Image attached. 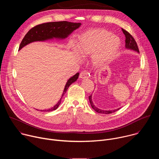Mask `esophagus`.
I'll list each match as a JSON object with an SVG mask.
<instances>
[{"instance_id": "obj_1", "label": "esophagus", "mask_w": 159, "mask_h": 159, "mask_svg": "<svg viewBox=\"0 0 159 159\" xmlns=\"http://www.w3.org/2000/svg\"><path fill=\"white\" fill-rule=\"evenodd\" d=\"M89 73L86 70L82 71L80 74V78H81L82 79H87V78H89Z\"/></svg>"}]
</instances>
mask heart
<instances>
[{"instance_id":"obj_1","label":"heart","mask_w":159,"mask_h":159,"mask_svg":"<svg viewBox=\"0 0 159 159\" xmlns=\"http://www.w3.org/2000/svg\"><path fill=\"white\" fill-rule=\"evenodd\" d=\"M120 39L105 30L90 29L82 33L77 42L78 53L82 57L93 55V60L102 65L112 60L116 55L120 47Z\"/></svg>"}]
</instances>
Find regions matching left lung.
<instances>
[{
    "mask_svg": "<svg viewBox=\"0 0 159 159\" xmlns=\"http://www.w3.org/2000/svg\"><path fill=\"white\" fill-rule=\"evenodd\" d=\"M122 31L123 33V34L125 36V47L127 49H129V50H132L134 51H136L139 53V47L137 42L135 41L134 39L133 38V37L128 32L126 31L125 30L121 28ZM89 101L90 103V105H91V107H93V109L96 111L97 112L99 113H102V114H111L112 112H115V111L119 110L120 108L115 109V110H109V111H104V110H102L101 109L98 108L97 107H96L94 106V104H93V102L92 101V95H90V96H89Z\"/></svg>",
    "mask_w": 159,
    "mask_h": 159,
    "instance_id": "left-lung-1",
    "label": "left lung"
}]
</instances>
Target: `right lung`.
Wrapping results in <instances>:
<instances>
[{
    "instance_id": "1",
    "label": "right lung",
    "mask_w": 159,
    "mask_h": 159,
    "mask_svg": "<svg viewBox=\"0 0 159 159\" xmlns=\"http://www.w3.org/2000/svg\"><path fill=\"white\" fill-rule=\"evenodd\" d=\"M81 23L71 22L68 21L50 22L38 25L31 28L22 39L19 50L23 48L26 45L34 41H43L45 40L51 39L53 38L65 39L70 35L74 30L80 27ZM79 75V73H77L73 77L68 80L65 84L63 94L58 103L53 107L46 110H41V111H52L57 109L61 103L62 97L66 93L68 88L74 82L77 80Z\"/></svg>"
}]
</instances>
